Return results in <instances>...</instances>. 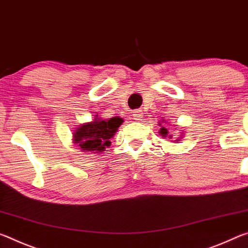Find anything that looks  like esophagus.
Here are the masks:
<instances>
[{
  "mask_svg": "<svg viewBox=\"0 0 248 248\" xmlns=\"http://www.w3.org/2000/svg\"><path fill=\"white\" fill-rule=\"evenodd\" d=\"M133 117L134 120L135 121H141V119H143V111L140 108L135 109V111H133Z\"/></svg>",
  "mask_w": 248,
  "mask_h": 248,
  "instance_id": "esophagus-1",
  "label": "esophagus"
}]
</instances>
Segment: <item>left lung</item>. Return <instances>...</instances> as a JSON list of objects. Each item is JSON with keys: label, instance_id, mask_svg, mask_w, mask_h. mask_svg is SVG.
Wrapping results in <instances>:
<instances>
[{"label": "left lung", "instance_id": "1", "mask_svg": "<svg viewBox=\"0 0 248 248\" xmlns=\"http://www.w3.org/2000/svg\"><path fill=\"white\" fill-rule=\"evenodd\" d=\"M160 134H161V135L162 136H166V135H167V133H168V131H167V129H166L165 127H161L160 128V132H159Z\"/></svg>", "mask_w": 248, "mask_h": 248}]
</instances>
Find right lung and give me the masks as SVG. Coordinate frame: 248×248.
<instances>
[{
    "mask_svg": "<svg viewBox=\"0 0 248 248\" xmlns=\"http://www.w3.org/2000/svg\"><path fill=\"white\" fill-rule=\"evenodd\" d=\"M123 120L112 117L109 120H94L81 125L74 133V140L83 152H104L111 145L109 139L114 136Z\"/></svg>",
    "mask_w": 248,
    "mask_h": 248,
    "instance_id": "obj_1",
    "label": "right lung"
}]
</instances>
